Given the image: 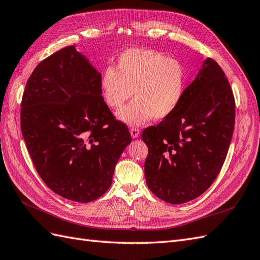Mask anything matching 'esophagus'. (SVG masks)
Returning a JSON list of instances; mask_svg holds the SVG:
<instances>
[{"mask_svg": "<svg viewBox=\"0 0 260 260\" xmlns=\"http://www.w3.org/2000/svg\"><path fill=\"white\" fill-rule=\"evenodd\" d=\"M129 132H131V136L133 138H137L139 136V134H141V131H139L138 128H131Z\"/></svg>", "mask_w": 260, "mask_h": 260, "instance_id": "34e87169", "label": "esophagus"}]
</instances>
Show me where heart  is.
Instances as JSON below:
<instances>
[{"label": "heart", "instance_id": "obj_1", "mask_svg": "<svg viewBox=\"0 0 260 260\" xmlns=\"http://www.w3.org/2000/svg\"><path fill=\"white\" fill-rule=\"evenodd\" d=\"M100 88L111 109L121 108L134 95V101L116 116L129 126H142L177 110L187 89V71L180 61L161 52L133 48L119 56L116 70H103Z\"/></svg>", "mask_w": 260, "mask_h": 260}]
</instances>
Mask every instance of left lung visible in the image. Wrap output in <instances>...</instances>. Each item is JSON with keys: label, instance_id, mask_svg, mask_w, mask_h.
Wrapping results in <instances>:
<instances>
[{"label": "left lung", "instance_id": "1", "mask_svg": "<svg viewBox=\"0 0 260 260\" xmlns=\"http://www.w3.org/2000/svg\"><path fill=\"white\" fill-rule=\"evenodd\" d=\"M235 123V100L221 67L206 58L177 110L142 139L148 147L145 177L150 191L170 204L208 190L221 171Z\"/></svg>", "mask_w": 260, "mask_h": 260}]
</instances>
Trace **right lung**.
I'll return each instance as SVG.
<instances>
[{"mask_svg": "<svg viewBox=\"0 0 260 260\" xmlns=\"http://www.w3.org/2000/svg\"><path fill=\"white\" fill-rule=\"evenodd\" d=\"M100 73L68 46L39 63L22 100L21 127L35 168L47 187L86 203L112 184L132 137L104 102Z\"/></svg>", "mask_w": 260, "mask_h": 260, "instance_id": "1", "label": "right lung"}]
</instances>
